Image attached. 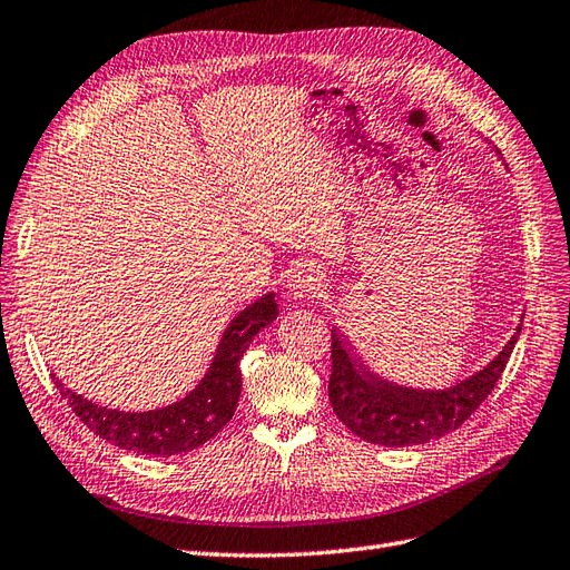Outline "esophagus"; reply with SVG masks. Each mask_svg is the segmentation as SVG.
<instances>
[{
    "mask_svg": "<svg viewBox=\"0 0 570 570\" xmlns=\"http://www.w3.org/2000/svg\"><path fill=\"white\" fill-rule=\"evenodd\" d=\"M324 287V277L314 266H297L287 277V293L304 299V297H316Z\"/></svg>",
    "mask_w": 570,
    "mask_h": 570,
    "instance_id": "obj_1",
    "label": "esophagus"
}]
</instances>
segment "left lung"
Returning a JSON list of instances; mask_svg holds the SVG:
<instances>
[{"label":"left lung","instance_id":"obj_1","mask_svg":"<svg viewBox=\"0 0 570 570\" xmlns=\"http://www.w3.org/2000/svg\"><path fill=\"white\" fill-rule=\"evenodd\" d=\"M524 314L520 316V322ZM518 324L512 338L491 363L445 390H415L380 377L351 355L336 328H331V380L328 401L333 413L360 440L382 448L425 445L452 433L491 394L520 338Z\"/></svg>","mask_w":570,"mask_h":570}]
</instances>
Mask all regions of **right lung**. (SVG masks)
I'll return each mask as SVG.
<instances>
[{"mask_svg": "<svg viewBox=\"0 0 570 570\" xmlns=\"http://www.w3.org/2000/svg\"><path fill=\"white\" fill-rule=\"evenodd\" d=\"M277 299L266 293L244 307L227 324L217 343V351L203 380L184 399L155 411H118L108 409L52 377L67 404L79 415L94 435L108 440L110 445L137 454L171 456L205 445L225 428L242 396L239 360L252 345L254 336L275 322Z\"/></svg>", "mask_w": 570, "mask_h": 570, "instance_id": "right-lung-1", "label": "right lung"}]
</instances>
